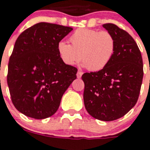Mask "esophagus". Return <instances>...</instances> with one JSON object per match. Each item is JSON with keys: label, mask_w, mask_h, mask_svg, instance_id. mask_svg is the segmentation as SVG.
Wrapping results in <instances>:
<instances>
[{"label": "esophagus", "mask_w": 150, "mask_h": 150, "mask_svg": "<svg viewBox=\"0 0 150 150\" xmlns=\"http://www.w3.org/2000/svg\"><path fill=\"white\" fill-rule=\"evenodd\" d=\"M77 78L78 79H80V78L82 77V72L81 71H78V72H77Z\"/></svg>", "instance_id": "34e87169"}]
</instances>
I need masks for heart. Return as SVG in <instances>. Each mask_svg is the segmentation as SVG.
<instances>
[{
	"label": "heart",
	"mask_w": 150,
	"mask_h": 150,
	"mask_svg": "<svg viewBox=\"0 0 150 150\" xmlns=\"http://www.w3.org/2000/svg\"><path fill=\"white\" fill-rule=\"evenodd\" d=\"M71 45L61 41L57 44L59 57L67 65H73L80 58L89 71L102 70L114 56L116 41L108 31L79 29L69 38Z\"/></svg>",
	"instance_id": "heart-1"
}]
</instances>
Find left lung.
Listing matches in <instances>:
<instances>
[{"instance_id":"1","label":"left lung","mask_w":150,"mask_h":150,"mask_svg":"<svg viewBox=\"0 0 150 150\" xmlns=\"http://www.w3.org/2000/svg\"><path fill=\"white\" fill-rule=\"evenodd\" d=\"M103 27L114 36L111 61L98 71L84 73V104L92 117L110 121L125 115L137 103L143 79L142 54L130 34L112 23Z\"/></svg>"}]
</instances>
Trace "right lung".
I'll return each instance as SVG.
<instances>
[{
    "label": "right lung",
    "instance_id": "1",
    "mask_svg": "<svg viewBox=\"0 0 150 150\" xmlns=\"http://www.w3.org/2000/svg\"><path fill=\"white\" fill-rule=\"evenodd\" d=\"M72 28L40 22L20 34L9 62L7 82L15 107L25 116L44 119L56 113L78 69L61 61L57 44Z\"/></svg>",
    "mask_w": 150,
    "mask_h": 150
}]
</instances>
